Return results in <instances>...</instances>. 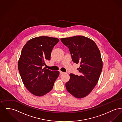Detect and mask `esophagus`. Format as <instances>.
Wrapping results in <instances>:
<instances>
[{
	"mask_svg": "<svg viewBox=\"0 0 122 122\" xmlns=\"http://www.w3.org/2000/svg\"><path fill=\"white\" fill-rule=\"evenodd\" d=\"M64 72H62V71H60V75H62V74H64Z\"/></svg>",
	"mask_w": 122,
	"mask_h": 122,
	"instance_id": "esophagus-1",
	"label": "esophagus"
}]
</instances>
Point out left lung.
Instances as JSON below:
<instances>
[{"label":"left lung","instance_id":"8db88e82","mask_svg":"<svg viewBox=\"0 0 122 122\" xmlns=\"http://www.w3.org/2000/svg\"><path fill=\"white\" fill-rule=\"evenodd\" d=\"M70 50L72 61L80 64V75L70 74L66 83L67 91L77 98L87 96L98 81L102 69V61L98 47L91 39L83 36L61 38Z\"/></svg>","mask_w":122,"mask_h":122}]
</instances>
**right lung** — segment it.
Returning a JSON list of instances; mask_svg holds the SVG:
<instances>
[{"mask_svg":"<svg viewBox=\"0 0 122 122\" xmlns=\"http://www.w3.org/2000/svg\"><path fill=\"white\" fill-rule=\"evenodd\" d=\"M58 41V38L41 36L30 40L22 48L18 70L24 85L35 96L41 97L50 92L59 75V71L43 68Z\"/></svg>","mask_w":122,"mask_h":122,"instance_id":"1","label":"right lung"}]
</instances>
